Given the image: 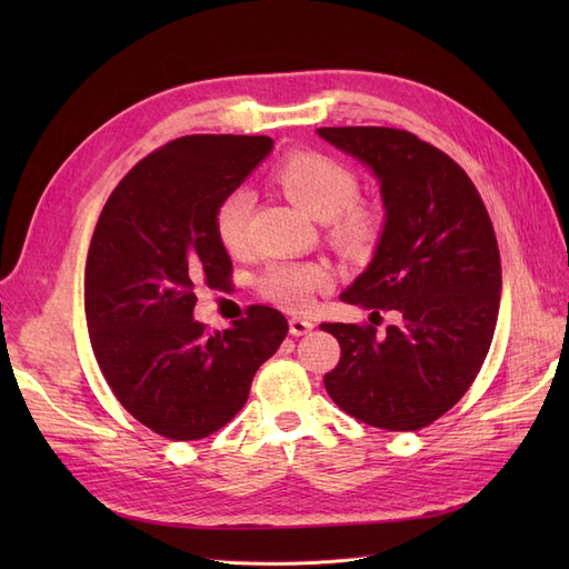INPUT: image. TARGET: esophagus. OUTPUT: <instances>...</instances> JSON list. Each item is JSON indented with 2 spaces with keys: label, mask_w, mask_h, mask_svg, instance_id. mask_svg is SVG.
I'll list each match as a JSON object with an SVG mask.
<instances>
[{
  "label": "esophagus",
  "mask_w": 569,
  "mask_h": 569,
  "mask_svg": "<svg viewBox=\"0 0 569 569\" xmlns=\"http://www.w3.org/2000/svg\"><path fill=\"white\" fill-rule=\"evenodd\" d=\"M313 320H308V318H291L289 320V332L295 335V337H301V335H308L313 330Z\"/></svg>",
  "instance_id": "esophagus-1"
}]
</instances>
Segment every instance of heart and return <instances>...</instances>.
<instances>
[{
	"label": "heart",
	"mask_w": 569,
	"mask_h": 569,
	"mask_svg": "<svg viewBox=\"0 0 569 569\" xmlns=\"http://www.w3.org/2000/svg\"><path fill=\"white\" fill-rule=\"evenodd\" d=\"M272 182L284 197L313 218L327 220V234L347 251L368 249L382 232V213L370 201L358 199V176L349 166L320 151H295L274 166ZM253 199L247 189H232L213 213V230L228 253L247 249ZM332 284V272L322 261H278L256 280L261 299L303 313L320 291Z\"/></svg>",
	"instance_id": "heart-1"
}]
</instances>
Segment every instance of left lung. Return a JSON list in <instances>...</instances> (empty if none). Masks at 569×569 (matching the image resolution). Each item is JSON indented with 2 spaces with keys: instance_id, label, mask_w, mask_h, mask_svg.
<instances>
[{
  "instance_id": "1",
  "label": "left lung",
  "mask_w": 569,
  "mask_h": 569,
  "mask_svg": "<svg viewBox=\"0 0 569 569\" xmlns=\"http://www.w3.org/2000/svg\"><path fill=\"white\" fill-rule=\"evenodd\" d=\"M318 134L372 168L387 209L372 263L341 301L370 308L375 323L382 310L400 320L387 336L368 322H322L341 347L325 389L360 422L422 429L462 399L491 347L501 301L491 218L449 153L408 130L349 126Z\"/></svg>"
}]
</instances>
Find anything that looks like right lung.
<instances>
[{"mask_svg":"<svg viewBox=\"0 0 569 569\" xmlns=\"http://www.w3.org/2000/svg\"><path fill=\"white\" fill-rule=\"evenodd\" d=\"M270 149L266 134L178 137L132 166L97 220L84 266L92 351L120 406L166 439L197 441L226 427L289 332L270 306H249L216 335L192 318L197 287L232 274L216 206Z\"/></svg>","mask_w":569,"mask_h":569,"instance_id":"right-lung-1","label":"right lung"}]
</instances>
